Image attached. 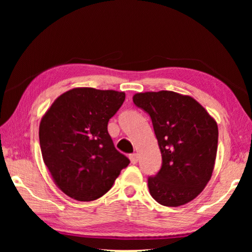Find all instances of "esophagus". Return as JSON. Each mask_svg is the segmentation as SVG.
I'll return each instance as SVG.
<instances>
[{
  "mask_svg": "<svg viewBox=\"0 0 252 252\" xmlns=\"http://www.w3.org/2000/svg\"><path fill=\"white\" fill-rule=\"evenodd\" d=\"M128 157H129L130 163H132V164H136V163H137V160H139V155H137L136 153L130 154Z\"/></svg>",
  "mask_w": 252,
  "mask_h": 252,
  "instance_id": "34e87169",
  "label": "esophagus"
}]
</instances>
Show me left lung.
Segmentation results:
<instances>
[{
  "label": "left lung",
  "instance_id": "1",
  "mask_svg": "<svg viewBox=\"0 0 252 252\" xmlns=\"http://www.w3.org/2000/svg\"><path fill=\"white\" fill-rule=\"evenodd\" d=\"M136 106L150 116L161 153V167L148 178L155 201L187 204L211 179L218 148V125L199 103L170 91L137 93Z\"/></svg>",
  "mask_w": 252,
  "mask_h": 252
}]
</instances>
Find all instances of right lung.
<instances>
[{
	"label": "right lung",
	"instance_id": "add662e5",
	"mask_svg": "<svg viewBox=\"0 0 252 252\" xmlns=\"http://www.w3.org/2000/svg\"><path fill=\"white\" fill-rule=\"evenodd\" d=\"M124 101V92L73 88L58 96L41 119L43 161L57 187L71 198L102 197L129 164L108 133L109 120Z\"/></svg>",
	"mask_w": 252,
	"mask_h": 252
}]
</instances>
